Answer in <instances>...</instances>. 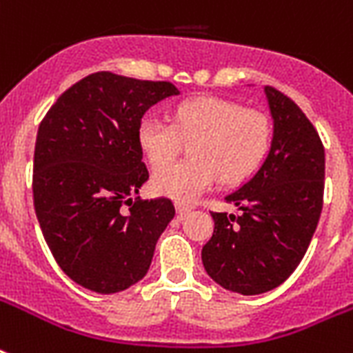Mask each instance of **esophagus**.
I'll list each match as a JSON object with an SVG mask.
<instances>
[{"mask_svg": "<svg viewBox=\"0 0 353 353\" xmlns=\"http://www.w3.org/2000/svg\"><path fill=\"white\" fill-rule=\"evenodd\" d=\"M176 209H177V214L185 216V214H188V212H190L194 207H190V205H185V203H177Z\"/></svg>", "mask_w": 353, "mask_h": 353, "instance_id": "esophagus-1", "label": "esophagus"}]
</instances>
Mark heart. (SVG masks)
<instances>
[{"instance_id":"obj_1","label":"heart","mask_w":353,"mask_h":353,"mask_svg":"<svg viewBox=\"0 0 353 353\" xmlns=\"http://www.w3.org/2000/svg\"><path fill=\"white\" fill-rule=\"evenodd\" d=\"M273 137L271 119L260 110L238 102L199 97L179 104L174 124L166 119L148 117L137 132L139 146L154 166L165 164L179 153L183 140H192L188 161L171 163L155 170V194L188 203L221 183L247 177L268 154Z\"/></svg>"}]
</instances>
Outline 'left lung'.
Listing matches in <instances>:
<instances>
[{
  "mask_svg": "<svg viewBox=\"0 0 353 353\" xmlns=\"http://www.w3.org/2000/svg\"><path fill=\"white\" fill-rule=\"evenodd\" d=\"M263 91L273 117L269 154L251 181L225 198L241 214L212 212L214 234L201 251L210 279L240 295L265 293L290 279L323 210V141L290 97L271 85Z\"/></svg>",
  "mask_w": 353,
  "mask_h": 353,
  "instance_id": "obj_1",
  "label": "left lung"
}]
</instances>
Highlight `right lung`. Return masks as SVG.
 Segmentation results:
<instances>
[{"label":"right lung","instance_id":"add662e5","mask_svg":"<svg viewBox=\"0 0 353 353\" xmlns=\"http://www.w3.org/2000/svg\"><path fill=\"white\" fill-rule=\"evenodd\" d=\"M179 91L170 82L99 71L79 80L41 119L32 198L62 271L85 290L117 293L148 273L176 209L141 199L148 181L137 132L150 108Z\"/></svg>","mask_w":353,"mask_h":353}]
</instances>
